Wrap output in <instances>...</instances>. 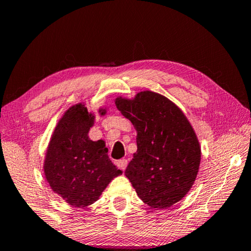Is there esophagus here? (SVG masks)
<instances>
[{"label": "esophagus", "instance_id": "esophagus-1", "mask_svg": "<svg viewBox=\"0 0 251 251\" xmlns=\"http://www.w3.org/2000/svg\"><path fill=\"white\" fill-rule=\"evenodd\" d=\"M116 166H118V168H120V169H122L123 171H125L126 166H128V161H126V159L119 160L118 162H116Z\"/></svg>", "mask_w": 251, "mask_h": 251}]
</instances>
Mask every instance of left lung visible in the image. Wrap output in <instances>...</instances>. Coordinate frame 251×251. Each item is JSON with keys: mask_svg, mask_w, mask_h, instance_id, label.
<instances>
[{"mask_svg": "<svg viewBox=\"0 0 251 251\" xmlns=\"http://www.w3.org/2000/svg\"><path fill=\"white\" fill-rule=\"evenodd\" d=\"M115 105L137 131V152L126 176L138 197L156 209L177 203L191 190L201 161V149L191 123L177 105L153 91Z\"/></svg>", "mask_w": 251, "mask_h": 251, "instance_id": "1", "label": "left lung"}]
</instances>
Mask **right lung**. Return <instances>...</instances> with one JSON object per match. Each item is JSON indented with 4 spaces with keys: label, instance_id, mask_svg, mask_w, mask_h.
Masks as SVG:
<instances>
[{
    "label": "right lung",
    "instance_id": "add662e5",
    "mask_svg": "<svg viewBox=\"0 0 251 251\" xmlns=\"http://www.w3.org/2000/svg\"><path fill=\"white\" fill-rule=\"evenodd\" d=\"M99 113L105 115L106 109ZM94 122L95 115L83 104L68 108L54 129L44 160V176L50 187L78 208L97 201L113 178L122 174L109 160L104 140L89 138Z\"/></svg>",
    "mask_w": 251,
    "mask_h": 251
}]
</instances>
